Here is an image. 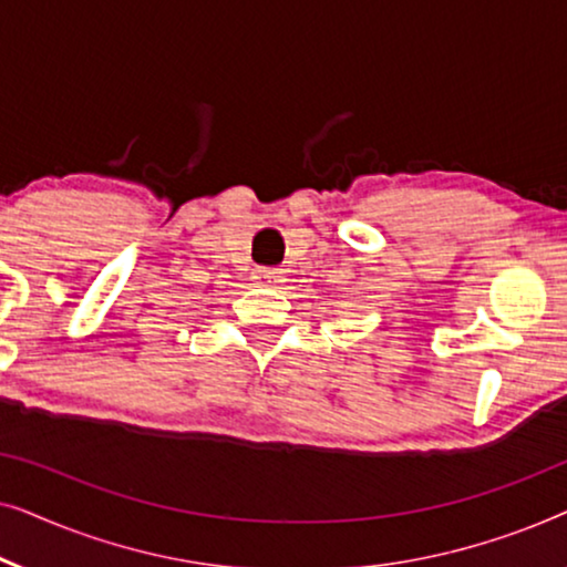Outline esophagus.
<instances>
[{
	"label": "esophagus",
	"instance_id": "34e87169",
	"mask_svg": "<svg viewBox=\"0 0 567 567\" xmlns=\"http://www.w3.org/2000/svg\"><path fill=\"white\" fill-rule=\"evenodd\" d=\"M255 281H258L260 286H278L284 278H281V270H276V268H258L255 270Z\"/></svg>",
	"mask_w": 567,
	"mask_h": 567
}]
</instances>
